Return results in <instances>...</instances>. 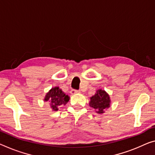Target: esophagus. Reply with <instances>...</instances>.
Here are the masks:
<instances>
[{"label":"esophagus","instance_id":"esophagus-1","mask_svg":"<svg viewBox=\"0 0 155 155\" xmlns=\"http://www.w3.org/2000/svg\"><path fill=\"white\" fill-rule=\"evenodd\" d=\"M70 92H71V94H72V95L76 94H80V91H78V90H75V89H72Z\"/></svg>","mask_w":155,"mask_h":155}]
</instances>
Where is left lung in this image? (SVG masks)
Here are the masks:
<instances>
[{
    "instance_id": "left-lung-1",
    "label": "left lung",
    "mask_w": 155,
    "mask_h": 155,
    "mask_svg": "<svg viewBox=\"0 0 155 155\" xmlns=\"http://www.w3.org/2000/svg\"><path fill=\"white\" fill-rule=\"evenodd\" d=\"M89 106L95 109L96 113L102 114L110 107L111 100L109 95L104 90L97 89L94 96L90 97Z\"/></svg>"
}]
</instances>
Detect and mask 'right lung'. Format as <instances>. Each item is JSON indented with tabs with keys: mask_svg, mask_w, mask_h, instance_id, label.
<instances>
[{
	"mask_svg": "<svg viewBox=\"0 0 155 155\" xmlns=\"http://www.w3.org/2000/svg\"><path fill=\"white\" fill-rule=\"evenodd\" d=\"M69 99L70 97L64 94L60 88L59 87H54L46 93L44 101L48 102L52 110L56 111L58 110L59 107L66 105L69 101Z\"/></svg>",
	"mask_w": 155,
	"mask_h": 155,
	"instance_id": "obj_1",
	"label": "right lung"
}]
</instances>
